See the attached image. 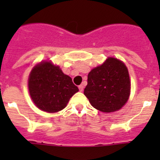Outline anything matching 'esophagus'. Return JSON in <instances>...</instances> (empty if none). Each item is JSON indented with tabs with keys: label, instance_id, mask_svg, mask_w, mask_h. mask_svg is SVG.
I'll use <instances>...</instances> for the list:
<instances>
[{
	"label": "esophagus",
	"instance_id": "esophagus-1",
	"mask_svg": "<svg viewBox=\"0 0 160 160\" xmlns=\"http://www.w3.org/2000/svg\"><path fill=\"white\" fill-rule=\"evenodd\" d=\"M83 88H84V87H83L82 85H80V86H78V89H79V91H82L83 90Z\"/></svg>",
	"mask_w": 160,
	"mask_h": 160
}]
</instances>
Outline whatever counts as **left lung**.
Segmentation results:
<instances>
[{
    "instance_id": "obj_1",
    "label": "left lung",
    "mask_w": 160,
    "mask_h": 160,
    "mask_svg": "<svg viewBox=\"0 0 160 160\" xmlns=\"http://www.w3.org/2000/svg\"><path fill=\"white\" fill-rule=\"evenodd\" d=\"M131 82L122 61L108 58L88 73L84 94L94 108L111 113L120 110L129 98Z\"/></svg>"
}]
</instances>
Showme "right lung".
I'll return each instance as SVG.
<instances>
[{
    "label": "right lung",
    "mask_w": 160,
    "mask_h": 160,
    "mask_svg": "<svg viewBox=\"0 0 160 160\" xmlns=\"http://www.w3.org/2000/svg\"><path fill=\"white\" fill-rule=\"evenodd\" d=\"M28 87L30 97L37 107L48 113L62 111L78 88L70 76L51 62H42L32 68Z\"/></svg>",
    "instance_id": "right-lung-1"
}]
</instances>
